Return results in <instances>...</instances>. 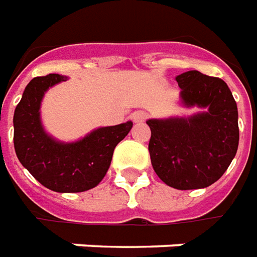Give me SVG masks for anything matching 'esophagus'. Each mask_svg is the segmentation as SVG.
<instances>
[{
    "instance_id": "1",
    "label": "esophagus",
    "mask_w": 257,
    "mask_h": 257,
    "mask_svg": "<svg viewBox=\"0 0 257 257\" xmlns=\"http://www.w3.org/2000/svg\"><path fill=\"white\" fill-rule=\"evenodd\" d=\"M131 119H133L134 123H142V121H145V119H147V113L144 110H136L131 115Z\"/></svg>"
}]
</instances>
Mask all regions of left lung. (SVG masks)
<instances>
[{
	"label": "left lung",
	"instance_id": "obj_1",
	"mask_svg": "<svg viewBox=\"0 0 257 257\" xmlns=\"http://www.w3.org/2000/svg\"><path fill=\"white\" fill-rule=\"evenodd\" d=\"M175 79L182 106L203 110L188 117L147 120L152 166L171 188H207L223 175L238 149L237 104L219 78L188 71Z\"/></svg>",
	"mask_w": 257,
	"mask_h": 257
}]
</instances>
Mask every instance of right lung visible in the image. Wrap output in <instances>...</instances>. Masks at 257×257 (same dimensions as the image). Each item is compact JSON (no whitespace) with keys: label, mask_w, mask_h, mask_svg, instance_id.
<instances>
[{"label":"right lung","mask_w":257,"mask_h":257,"mask_svg":"<svg viewBox=\"0 0 257 257\" xmlns=\"http://www.w3.org/2000/svg\"><path fill=\"white\" fill-rule=\"evenodd\" d=\"M67 76L34 78L13 115V144L19 162L45 188L59 193L86 192L105 177L116 145L130 133L133 121L98 127L83 138L63 142L49 136L41 120L45 93Z\"/></svg>","instance_id":"add662e5"}]
</instances>
